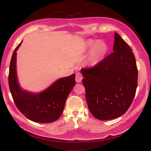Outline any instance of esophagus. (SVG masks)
Listing matches in <instances>:
<instances>
[{"instance_id":"34e87169","label":"esophagus","mask_w":151,"mask_h":151,"mask_svg":"<svg viewBox=\"0 0 151 151\" xmlns=\"http://www.w3.org/2000/svg\"><path fill=\"white\" fill-rule=\"evenodd\" d=\"M83 78V76L81 73H77L76 74V82H81Z\"/></svg>"}]
</instances>
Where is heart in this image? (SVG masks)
<instances>
[{
  "label": "heart",
  "mask_w": 151,
  "mask_h": 151,
  "mask_svg": "<svg viewBox=\"0 0 151 151\" xmlns=\"http://www.w3.org/2000/svg\"><path fill=\"white\" fill-rule=\"evenodd\" d=\"M86 50H90L88 62L91 66H95L104 59L108 52V46L102 41L89 40L86 43Z\"/></svg>",
  "instance_id": "b5f03b06"
}]
</instances>
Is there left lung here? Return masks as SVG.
I'll use <instances>...</instances> for the list:
<instances>
[{"instance_id": "left-lung-1", "label": "left lung", "mask_w": 151, "mask_h": 151, "mask_svg": "<svg viewBox=\"0 0 151 151\" xmlns=\"http://www.w3.org/2000/svg\"><path fill=\"white\" fill-rule=\"evenodd\" d=\"M114 52L90 69H82L88 108L101 121L120 117L133 101L137 69L132 50L115 33Z\"/></svg>"}]
</instances>
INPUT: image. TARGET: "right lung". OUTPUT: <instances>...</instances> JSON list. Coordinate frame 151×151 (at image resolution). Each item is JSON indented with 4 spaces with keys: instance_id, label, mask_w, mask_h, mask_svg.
Segmentation results:
<instances>
[{
    "instance_id": "add662e5",
    "label": "right lung",
    "mask_w": 151,
    "mask_h": 151,
    "mask_svg": "<svg viewBox=\"0 0 151 151\" xmlns=\"http://www.w3.org/2000/svg\"><path fill=\"white\" fill-rule=\"evenodd\" d=\"M14 51L9 65L8 82L16 106L28 119L36 123H49L56 121L62 115L66 99L74 86L75 75L61 78L40 93H32L22 89L17 75V50Z\"/></svg>"
}]
</instances>
